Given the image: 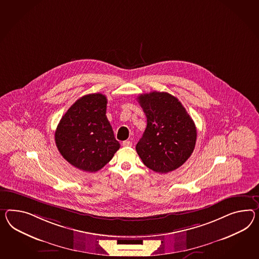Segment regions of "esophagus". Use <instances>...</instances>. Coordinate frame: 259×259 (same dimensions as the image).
Here are the masks:
<instances>
[{
    "instance_id": "obj_1",
    "label": "esophagus",
    "mask_w": 259,
    "mask_h": 259,
    "mask_svg": "<svg viewBox=\"0 0 259 259\" xmlns=\"http://www.w3.org/2000/svg\"><path fill=\"white\" fill-rule=\"evenodd\" d=\"M122 145H123V146H125V147H131V146H133V143L131 141H124L122 143Z\"/></svg>"
}]
</instances>
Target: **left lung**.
<instances>
[{
    "label": "left lung",
    "mask_w": 259,
    "mask_h": 259,
    "mask_svg": "<svg viewBox=\"0 0 259 259\" xmlns=\"http://www.w3.org/2000/svg\"><path fill=\"white\" fill-rule=\"evenodd\" d=\"M147 125L136 151L144 164L159 174L171 172L192 155L196 127L192 117L176 97L153 91L138 97Z\"/></svg>",
    "instance_id": "left-lung-1"
}]
</instances>
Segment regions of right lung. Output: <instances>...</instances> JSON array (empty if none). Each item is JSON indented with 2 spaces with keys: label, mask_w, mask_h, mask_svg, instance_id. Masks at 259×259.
<instances>
[{
  "label": "right lung",
  "mask_w": 259,
  "mask_h": 259,
  "mask_svg": "<svg viewBox=\"0 0 259 259\" xmlns=\"http://www.w3.org/2000/svg\"><path fill=\"white\" fill-rule=\"evenodd\" d=\"M106 108L104 95H85L67 110L56 128L55 144L61 155L82 171H99L119 149Z\"/></svg>",
  "instance_id": "obj_1"
}]
</instances>
